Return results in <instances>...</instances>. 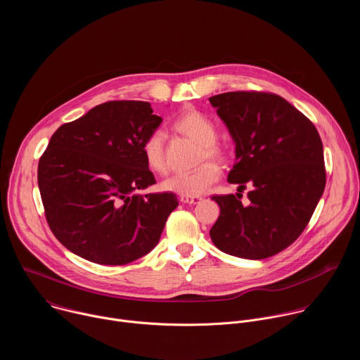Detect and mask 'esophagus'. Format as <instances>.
Instances as JSON below:
<instances>
[{
	"mask_svg": "<svg viewBox=\"0 0 360 360\" xmlns=\"http://www.w3.org/2000/svg\"><path fill=\"white\" fill-rule=\"evenodd\" d=\"M202 198L200 196H188V195H181V202L184 203H189V205H195L198 202H200Z\"/></svg>",
	"mask_w": 360,
	"mask_h": 360,
	"instance_id": "obj_1",
	"label": "esophagus"
}]
</instances>
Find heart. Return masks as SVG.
I'll return each instance as SVG.
<instances>
[{"instance_id":"heart-1","label":"heart","mask_w":360,"mask_h":360,"mask_svg":"<svg viewBox=\"0 0 360 360\" xmlns=\"http://www.w3.org/2000/svg\"><path fill=\"white\" fill-rule=\"evenodd\" d=\"M175 127L179 132L202 145L200 160L222 157L224 152L217 145L218 127L207 115H203L199 111H188L176 120ZM142 153L149 169L160 174L165 171L167 165L164 155V132L161 129L153 131L146 136L142 143ZM219 167L215 162L208 161L193 171L172 174L164 179L162 188L178 195L198 196L207 192L212 184L219 179Z\"/></svg>"}]
</instances>
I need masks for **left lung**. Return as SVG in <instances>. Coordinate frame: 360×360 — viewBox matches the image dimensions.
<instances>
[{
	"label": "left lung",
	"instance_id": "obj_1",
	"mask_svg": "<svg viewBox=\"0 0 360 360\" xmlns=\"http://www.w3.org/2000/svg\"><path fill=\"white\" fill-rule=\"evenodd\" d=\"M235 142L228 182L240 193L215 195L221 215L211 228L222 252L265 259L293 243L311 221L326 184L323 145L315 125L286 99L265 92L210 98Z\"/></svg>",
	"mask_w": 360,
	"mask_h": 360
}]
</instances>
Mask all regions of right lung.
<instances>
[{"mask_svg": "<svg viewBox=\"0 0 360 360\" xmlns=\"http://www.w3.org/2000/svg\"><path fill=\"white\" fill-rule=\"evenodd\" d=\"M149 102L110 101L61 125L39 158L38 188L48 225L72 253L99 265H125L160 242L172 192L153 185L142 143L162 118Z\"/></svg>", "mask_w": 360, "mask_h": 360, "instance_id": "obj_1", "label": "right lung"}]
</instances>
